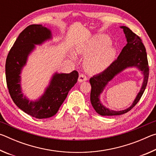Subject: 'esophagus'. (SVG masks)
<instances>
[{
  "label": "esophagus",
  "instance_id": "esophagus-1",
  "mask_svg": "<svg viewBox=\"0 0 156 156\" xmlns=\"http://www.w3.org/2000/svg\"><path fill=\"white\" fill-rule=\"evenodd\" d=\"M87 80V76L83 74V73H80L79 74V78H78V81L81 83V82H83V81H85Z\"/></svg>",
  "mask_w": 156,
  "mask_h": 156
}]
</instances>
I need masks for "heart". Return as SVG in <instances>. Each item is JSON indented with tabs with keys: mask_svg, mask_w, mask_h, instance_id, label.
Instances as JSON below:
<instances>
[{
	"mask_svg": "<svg viewBox=\"0 0 156 156\" xmlns=\"http://www.w3.org/2000/svg\"><path fill=\"white\" fill-rule=\"evenodd\" d=\"M111 43L112 41L109 37L100 35L95 37L89 43L78 47L77 53L87 56L84 65L88 72L94 73L102 72L113 61L115 49Z\"/></svg>",
	"mask_w": 156,
	"mask_h": 156,
	"instance_id": "1",
	"label": "heart"
}]
</instances>
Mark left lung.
<instances>
[{
    "mask_svg": "<svg viewBox=\"0 0 156 156\" xmlns=\"http://www.w3.org/2000/svg\"><path fill=\"white\" fill-rule=\"evenodd\" d=\"M127 44L123 47L118 58L115 60L109 67L98 74L94 75L89 80L91 85L90 100L96 112L101 115H118L128 112L136 106L146 89L149 74L146 49L142 43V39L133 33L130 29L122 26ZM129 66H137L143 72L145 76L144 82L141 91L132 106L125 110L115 112L105 108L99 101V94L103 90L106 84L118 73Z\"/></svg>",
    "mask_w": 156,
    "mask_h": 156,
    "instance_id": "obj_1",
    "label": "left lung"
}]
</instances>
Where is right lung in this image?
<instances>
[{
	"label": "right lung",
	"instance_id": "right-lung-1",
	"mask_svg": "<svg viewBox=\"0 0 156 156\" xmlns=\"http://www.w3.org/2000/svg\"><path fill=\"white\" fill-rule=\"evenodd\" d=\"M50 37L51 31L42 25H29L19 34L9 50L5 63L7 85L13 101L21 110L38 119L56 114L78 78L76 70L69 73H56L38 101L30 102L23 96L20 85V71L34 48V44H41Z\"/></svg>",
	"mask_w": 156,
	"mask_h": 156
}]
</instances>
